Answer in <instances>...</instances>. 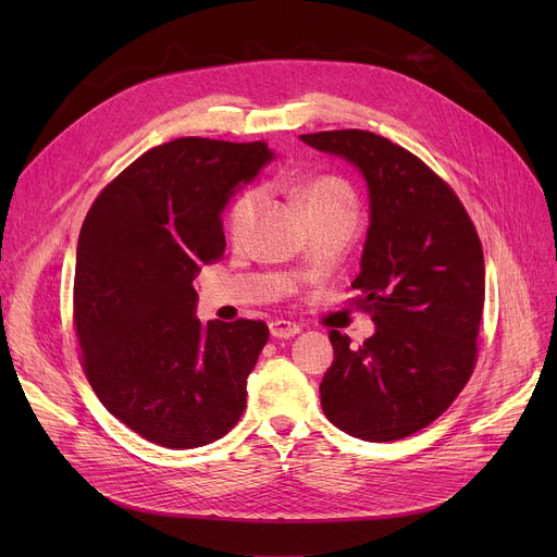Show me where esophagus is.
Here are the masks:
<instances>
[{
    "mask_svg": "<svg viewBox=\"0 0 557 557\" xmlns=\"http://www.w3.org/2000/svg\"><path fill=\"white\" fill-rule=\"evenodd\" d=\"M269 330H271V336H275V338H290V336L300 334V325L290 323V320H273Z\"/></svg>",
    "mask_w": 557,
    "mask_h": 557,
    "instance_id": "esophagus-1",
    "label": "esophagus"
}]
</instances>
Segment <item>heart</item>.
<instances>
[{
    "mask_svg": "<svg viewBox=\"0 0 557 557\" xmlns=\"http://www.w3.org/2000/svg\"><path fill=\"white\" fill-rule=\"evenodd\" d=\"M296 198L311 223H320L336 216L357 214V198L349 185L336 175H315L296 187ZM261 191L257 187L244 189L232 198L225 212V232L232 242H242L257 216Z\"/></svg>",
    "mask_w": 557,
    "mask_h": 557,
    "instance_id": "1",
    "label": "heart"
}]
</instances>
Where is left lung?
Returning <instances> with one entry per match:
<instances>
[{
  "instance_id": "left-lung-1",
  "label": "left lung",
  "mask_w": 557,
  "mask_h": 557,
  "mask_svg": "<svg viewBox=\"0 0 557 557\" xmlns=\"http://www.w3.org/2000/svg\"><path fill=\"white\" fill-rule=\"evenodd\" d=\"M300 139L359 166L370 194L352 288L376 332L359 347L330 332L334 363L320 404L349 435L399 441L441 418L474 372L485 302L481 239L454 189L404 146L357 128Z\"/></svg>"
}]
</instances>
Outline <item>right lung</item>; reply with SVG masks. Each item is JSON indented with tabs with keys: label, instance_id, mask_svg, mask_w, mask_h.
<instances>
[{
	"label": "right lung",
	"instance_id": "obj_1",
	"mask_svg": "<svg viewBox=\"0 0 557 557\" xmlns=\"http://www.w3.org/2000/svg\"><path fill=\"white\" fill-rule=\"evenodd\" d=\"M271 158L267 141L178 137L128 164L83 221L74 273L83 372L149 443L210 445L244 413L269 327L246 318L202 325L191 282L223 257L232 189Z\"/></svg>",
	"mask_w": 557,
	"mask_h": 557
}]
</instances>
